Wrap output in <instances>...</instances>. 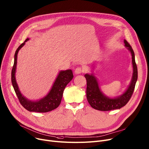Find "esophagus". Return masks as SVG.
<instances>
[{"instance_id":"obj_1","label":"esophagus","mask_w":149,"mask_h":149,"mask_svg":"<svg viewBox=\"0 0 149 149\" xmlns=\"http://www.w3.org/2000/svg\"><path fill=\"white\" fill-rule=\"evenodd\" d=\"M84 72V69H83V68H81V67H78L75 69V74H80L82 72Z\"/></svg>"}]
</instances>
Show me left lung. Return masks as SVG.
Wrapping results in <instances>:
<instances>
[{"label": "left lung", "mask_w": 149, "mask_h": 149, "mask_svg": "<svg viewBox=\"0 0 149 149\" xmlns=\"http://www.w3.org/2000/svg\"><path fill=\"white\" fill-rule=\"evenodd\" d=\"M124 43L125 46L130 51L132 56L133 72L130 85L122 95L114 97L105 95L101 91L97 78L94 74L92 73L91 74H86L84 75L87 81V100L91 106L96 110L106 111L120 109L124 107L130 101L134 92L138 78V71L135 61V54L131 46L125 39L124 40Z\"/></svg>", "instance_id": "left-lung-1"}]
</instances>
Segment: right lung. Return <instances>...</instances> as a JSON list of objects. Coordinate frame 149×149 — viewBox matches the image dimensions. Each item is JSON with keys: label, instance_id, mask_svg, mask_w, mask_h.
I'll list each match as a JSON object with an SVG mask.
<instances>
[{"label": "right lung", "instance_id": "1", "mask_svg": "<svg viewBox=\"0 0 149 149\" xmlns=\"http://www.w3.org/2000/svg\"><path fill=\"white\" fill-rule=\"evenodd\" d=\"M29 40V38L26 39L25 41L18 47L15 53L14 63L11 72L12 84L19 102L27 110L38 113H47L57 108L58 105H60L64 89L66 85L72 80L74 77L72 71L71 69L61 71L58 72L50 91L44 97L37 101L28 100L27 97L23 95L20 91H19L16 81L15 72L18 52Z\"/></svg>", "mask_w": 149, "mask_h": 149}]
</instances>
